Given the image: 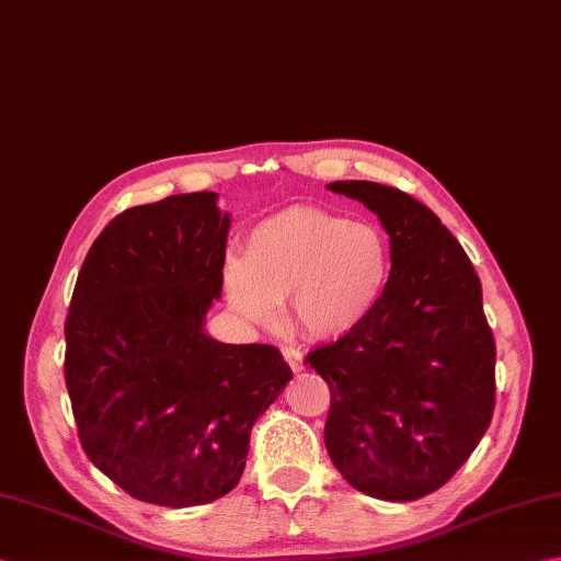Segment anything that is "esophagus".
<instances>
[{
  "mask_svg": "<svg viewBox=\"0 0 561 561\" xmlns=\"http://www.w3.org/2000/svg\"><path fill=\"white\" fill-rule=\"evenodd\" d=\"M282 355H284V359H287V365H289L294 371L304 369V353H301L299 347L284 345V347H282Z\"/></svg>",
  "mask_w": 561,
  "mask_h": 561,
  "instance_id": "obj_1",
  "label": "esophagus"
}]
</instances>
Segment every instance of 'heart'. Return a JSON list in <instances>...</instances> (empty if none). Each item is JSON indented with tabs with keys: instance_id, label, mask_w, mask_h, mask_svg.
I'll list each match as a JSON object with an SVG mask.
<instances>
[{
	"instance_id": "obj_1",
	"label": "heart",
	"mask_w": 561,
	"mask_h": 561,
	"mask_svg": "<svg viewBox=\"0 0 561 561\" xmlns=\"http://www.w3.org/2000/svg\"><path fill=\"white\" fill-rule=\"evenodd\" d=\"M391 274V248L365 221L291 206L245 238V260L224 265L228 306L255 325L289 301L294 325L318 340L343 337L375 311Z\"/></svg>"
}]
</instances>
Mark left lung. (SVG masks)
<instances>
[{
	"instance_id": "left-lung-1",
	"label": "left lung",
	"mask_w": 561,
	"mask_h": 561,
	"mask_svg": "<svg viewBox=\"0 0 561 561\" xmlns=\"http://www.w3.org/2000/svg\"><path fill=\"white\" fill-rule=\"evenodd\" d=\"M379 216L391 274L365 323L309 350L331 389L325 449L350 486L415 501L474 453L496 405V343L465 248L431 208L379 182H331Z\"/></svg>"
}]
</instances>
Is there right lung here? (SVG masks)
<instances>
[{
  "mask_svg": "<svg viewBox=\"0 0 561 561\" xmlns=\"http://www.w3.org/2000/svg\"><path fill=\"white\" fill-rule=\"evenodd\" d=\"M230 218L214 192L126 208L99 233L65 318V387L90 462L128 496L202 506L238 484L250 427L291 369L204 333Z\"/></svg>",
  "mask_w": 561,
  "mask_h": 561,
  "instance_id": "right-lung-1",
  "label": "right lung"
}]
</instances>
